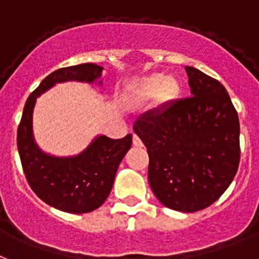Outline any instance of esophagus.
<instances>
[{"mask_svg": "<svg viewBox=\"0 0 259 259\" xmlns=\"http://www.w3.org/2000/svg\"><path fill=\"white\" fill-rule=\"evenodd\" d=\"M133 145L136 147H142L143 146V143H142V141H141V138L138 136H136V134L133 136Z\"/></svg>", "mask_w": 259, "mask_h": 259, "instance_id": "34e87169", "label": "esophagus"}]
</instances>
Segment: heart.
<instances>
[{"label": "heart", "mask_w": 259, "mask_h": 259, "mask_svg": "<svg viewBox=\"0 0 259 259\" xmlns=\"http://www.w3.org/2000/svg\"><path fill=\"white\" fill-rule=\"evenodd\" d=\"M182 92V85L175 76H164L155 72L134 80L130 84L129 93L134 103L143 104L155 97L159 104H168L177 100Z\"/></svg>", "instance_id": "heart-1"}]
</instances>
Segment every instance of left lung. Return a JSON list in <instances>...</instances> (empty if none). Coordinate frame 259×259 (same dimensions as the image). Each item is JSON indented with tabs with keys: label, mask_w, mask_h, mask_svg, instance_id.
<instances>
[{
	"label": "left lung",
	"mask_w": 259,
	"mask_h": 259,
	"mask_svg": "<svg viewBox=\"0 0 259 259\" xmlns=\"http://www.w3.org/2000/svg\"><path fill=\"white\" fill-rule=\"evenodd\" d=\"M192 97L150 110L133 125L149 154V183L163 205L180 212L209 207L240 163V122L227 89L186 67Z\"/></svg>",
	"instance_id": "1"
}]
</instances>
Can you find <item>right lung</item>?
I'll return each mask as SVG.
<instances>
[{
  "instance_id": "add662e5",
  "label": "right lung",
  "mask_w": 259,
  "mask_h": 259,
  "mask_svg": "<svg viewBox=\"0 0 259 259\" xmlns=\"http://www.w3.org/2000/svg\"><path fill=\"white\" fill-rule=\"evenodd\" d=\"M101 72L103 67L85 63L50 73L26 101L18 126L17 146L31 190L46 204L68 213H88L103 205L112 191L119 163L132 147V134L121 140L97 136L75 156L50 155L34 140V106L36 99L58 82H95Z\"/></svg>"
}]
</instances>
